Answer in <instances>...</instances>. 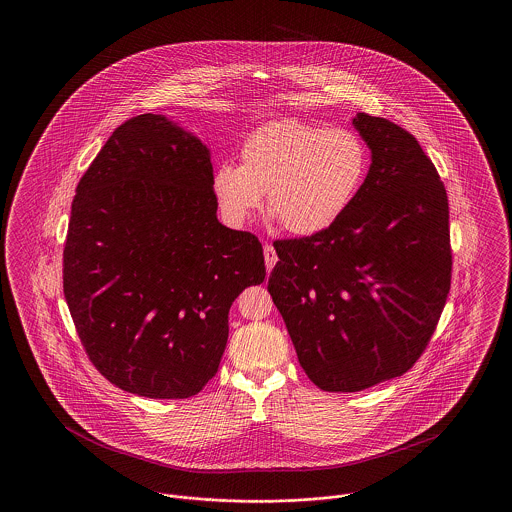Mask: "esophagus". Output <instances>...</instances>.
<instances>
[{
  "mask_svg": "<svg viewBox=\"0 0 512 512\" xmlns=\"http://www.w3.org/2000/svg\"><path fill=\"white\" fill-rule=\"evenodd\" d=\"M263 249H265V265H267V270L270 272L274 265H276V261H278V255H276V249L270 244H265Z\"/></svg>",
  "mask_w": 512,
  "mask_h": 512,
  "instance_id": "34e87169",
  "label": "esophagus"
}]
</instances>
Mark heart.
I'll list each match as a JSON object with an SVG mask.
<instances>
[{
  "label": "heart",
  "mask_w": 512,
  "mask_h": 512,
  "mask_svg": "<svg viewBox=\"0 0 512 512\" xmlns=\"http://www.w3.org/2000/svg\"><path fill=\"white\" fill-rule=\"evenodd\" d=\"M368 171L363 140L347 128L303 121L268 122L240 147V165L213 174L220 213L244 226L261 205L295 236H315L347 213Z\"/></svg>",
  "instance_id": "obj_1"
}]
</instances>
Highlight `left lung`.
<instances>
[{
  "mask_svg": "<svg viewBox=\"0 0 512 512\" xmlns=\"http://www.w3.org/2000/svg\"><path fill=\"white\" fill-rule=\"evenodd\" d=\"M365 182L334 226L278 240L268 292L305 374L324 391H361L424 353L451 288L449 203L411 132L357 113Z\"/></svg>",
  "mask_w": 512,
  "mask_h": 512,
  "instance_id": "1",
  "label": "left lung"
}]
</instances>
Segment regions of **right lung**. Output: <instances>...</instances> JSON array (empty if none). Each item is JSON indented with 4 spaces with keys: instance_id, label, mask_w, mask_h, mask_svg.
Here are the masks:
<instances>
[{
    "instance_id": "obj_1",
    "label": "right lung",
    "mask_w": 512,
    "mask_h": 512,
    "mask_svg": "<svg viewBox=\"0 0 512 512\" xmlns=\"http://www.w3.org/2000/svg\"><path fill=\"white\" fill-rule=\"evenodd\" d=\"M217 207L209 149L165 115L122 122L80 178L63 292L117 388L186 399L217 374L234 299L267 276L261 242Z\"/></svg>"
}]
</instances>
